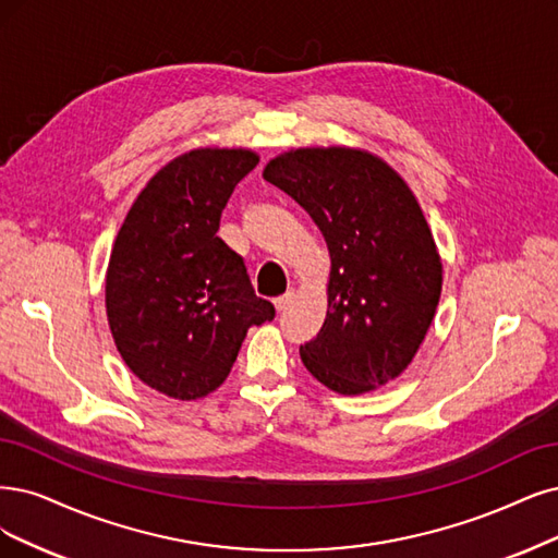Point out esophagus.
I'll return each mask as SVG.
<instances>
[{
  "mask_svg": "<svg viewBox=\"0 0 558 558\" xmlns=\"http://www.w3.org/2000/svg\"><path fill=\"white\" fill-rule=\"evenodd\" d=\"M292 301H294V290H290V292H284L282 296H278L274 303H276V307H278V311L282 313V311H287V307H290L292 305Z\"/></svg>",
  "mask_w": 558,
  "mask_h": 558,
  "instance_id": "obj_1",
  "label": "esophagus"
}]
</instances>
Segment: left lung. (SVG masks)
Instances as JSON below:
<instances>
[{
  "label": "left lung",
  "instance_id": "8db88e82",
  "mask_svg": "<svg viewBox=\"0 0 558 558\" xmlns=\"http://www.w3.org/2000/svg\"><path fill=\"white\" fill-rule=\"evenodd\" d=\"M264 179L296 199L331 253L328 313L301 361L342 396L367 393L411 363L437 313L441 262L402 177L367 151L294 149Z\"/></svg>",
  "mask_w": 558,
  "mask_h": 558
}]
</instances>
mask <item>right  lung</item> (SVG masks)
Returning a JSON list of instances; mask_svg holds the SVG:
<instances>
[{"label": "right lung", "mask_w": 558, "mask_h": 558, "mask_svg": "<svg viewBox=\"0 0 558 558\" xmlns=\"http://www.w3.org/2000/svg\"><path fill=\"white\" fill-rule=\"evenodd\" d=\"M247 149H195L144 185L117 234L108 322L121 359L177 400L216 390L251 326L276 317L245 262L216 232L236 183L255 170Z\"/></svg>", "instance_id": "right-lung-1"}]
</instances>
